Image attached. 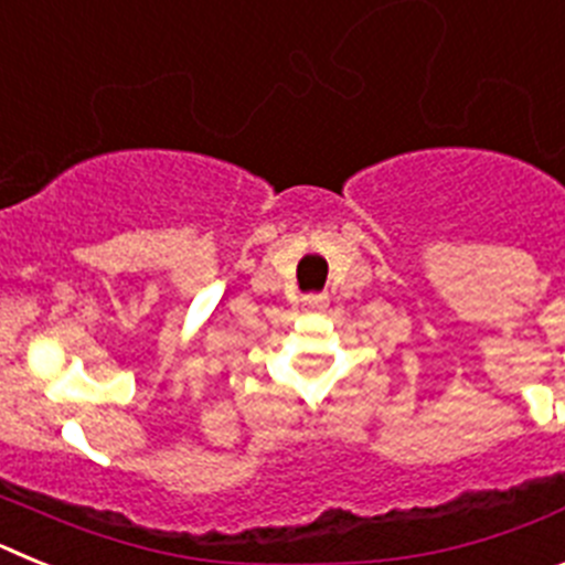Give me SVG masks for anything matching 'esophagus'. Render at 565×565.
Masks as SVG:
<instances>
[{"instance_id":"esophagus-1","label":"esophagus","mask_w":565,"mask_h":565,"mask_svg":"<svg viewBox=\"0 0 565 565\" xmlns=\"http://www.w3.org/2000/svg\"><path fill=\"white\" fill-rule=\"evenodd\" d=\"M326 302H328L326 294H308L306 297V306H311V308H322Z\"/></svg>"}]
</instances>
